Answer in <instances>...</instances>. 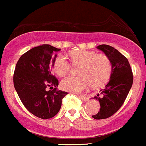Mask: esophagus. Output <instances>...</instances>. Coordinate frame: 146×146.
Here are the masks:
<instances>
[{"label": "esophagus", "instance_id": "obj_1", "mask_svg": "<svg viewBox=\"0 0 146 146\" xmlns=\"http://www.w3.org/2000/svg\"><path fill=\"white\" fill-rule=\"evenodd\" d=\"M79 98L80 99H82L83 102H86L88 100V97L87 96H85V95H79Z\"/></svg>", "mask_w": 146, "mask_h": 146}]
</instances>
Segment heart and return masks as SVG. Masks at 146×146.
<instances>
[{"label":"heart","mask_w":146,"mask_h":146,"mask_svg":"<svg viewBox=\"0 0 146 146\" xmlns=\"http://www.w3.org/2000/svg\"><path fill=\"white\" fill-rule=\"evenodd\" d=\"M71 61L74 65L81 66L80 76H69L61 81L64 91L80 93L91 86L93 88L104 86L109 80L112 66L109 58L104 55H98L88 50H77L70 53ZM54 72L60 77L69 73L71 65L64 56L58 55L52 63Z\"/></svg>","instance_id":"b5f03b06"}]
</instances>
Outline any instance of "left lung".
Segmentation results:
<instances>
[{
	"mask_svg": "<svg viewBox=\"0 0 146 146\" xmlns=\"http://www.w3.org/2000/svg\"><path fill=\"white\" fill-rule=\"evenodd\" d=\"M96 48L106 55L112 65L110 80L100 91V95L93 98L99 101L100 110L92 117L104 119L113 115L123 105L133 83V75L127 58L116 49L107 44L99 45Z\"/></svg>",
	"mask_w": 146,
	"mask_h": 146,
	"instance_id": "8db88e82",
	"label": "left lung"
}]
</instances>
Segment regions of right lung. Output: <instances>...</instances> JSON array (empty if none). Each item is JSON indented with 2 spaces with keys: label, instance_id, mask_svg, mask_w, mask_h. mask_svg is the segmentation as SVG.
<instances>
[{
  "label": "right lung",
  "instance_id": "1",
  "mask_svg": "<svg viewBox=\"0 0 146 146\" xmlns=\"http://www.w3.org/2000/svg\"><path fill=\"white\" fill-rule=\"evenodd\" d=\"M60 50L50 44L33 47L22 55L15 67L14 86L18 96L30 113L42 119L55 116L68 94L58 90V80L52 74L57 57L52 55ZM47 87L53 90L47 91Z\"/></svg>",
  "mask_w": 146,
  "mask_h": 146
}]
</instances>
